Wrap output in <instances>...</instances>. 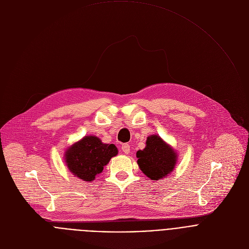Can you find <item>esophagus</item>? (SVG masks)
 <instances>
[{
  "instance_id": "1",
  "label": "esophagus",
  "mask_w": 249,
  "mask_h": 249,
  "mask_svg": "<svg viewBox=\"0 0 249 249\" xmlns=\"http://www.w3.org/2000/svg\"><path fill=\"white\" fill-rule=\"evenodd\" d=\"M122 150H123V152H124V153L128 154V153H129V150H130V146H129L128 144L124 143V144H123V145H122Z\"/></svg>"
}]
</instances>
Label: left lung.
Segmentation results:
<instances>
[{
  "label": "left lung",
  "instance_id": "obj_1",
  "mask_svg": "<svg viewBox=\"0 0 249 249\" xmlns=\"http://www.w3.org/2000/svg\"><path fill=\"white\" fill-rule=\"evenodd\" d=\"M142 171L151 180H160L173 171L176 164V153L158 135L147 137L146 147L136 152Z\"/></svg>",
  "mask_w": 249,
  "mask_h": 249
}]
</instances>
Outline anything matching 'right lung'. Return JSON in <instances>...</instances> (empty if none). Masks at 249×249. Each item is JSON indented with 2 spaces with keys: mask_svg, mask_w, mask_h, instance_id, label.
Listing matches in <instances>:
<instances>
[{
  "mask_svg": "<svg viewBox=\"0 0 249 249\" xmlns=\"http://www.w3.org/2000/svg\"><path fill=\"white\" fill-rule=\"evenodd\" d=\"M118 154L115 144H105L96 136H85L65 154L66 164L75 176L91 182L102 173L109 159Z\"/></svg>",
  "mask_w": 249,
  "mask_h": 249,
  "instance_id": "add662e5",
  "label": "right lung"
}]
</instances>
